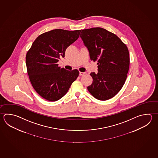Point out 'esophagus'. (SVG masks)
I'll list each match as a JSON object with an SVG mask.
<instances>
[{
    "label": "esophagus",
    "mask_w": 158,
    "mask_h": 158,
    "mask_svg": "<svg viewBox=\"0 0 158 158\" xmlns=\"http://www.w3.org/2000/svg\"><path fill=\"white\" fill-rule=\"evenodd\" d=\"M85 74V73H83V72H79V75L82 76Z\"/></svg>",
    "instance_id": "34e87169"
}]
</instances>
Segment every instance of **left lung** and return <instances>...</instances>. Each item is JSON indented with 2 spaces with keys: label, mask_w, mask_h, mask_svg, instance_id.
<instances>
[{
  "label": "left lung",
  "mask_w": 158,
  "mask_h": 158,
  "mask_svg": "<svg viewBox=\"0 0 158 158\" xmlns=\"http://www.w3.org/2000/svg\"><path fill=\"white\" fill-rule=\"evenodd\" d=\"M90 58L98 61V73H91L93 83L88 86L97 99L106 101L116 95L123 86L130 65L126 45L117 36L100 27L83 30L81 36Z\"/></svg>",
  "instance_id": "1"
}]
</instances>
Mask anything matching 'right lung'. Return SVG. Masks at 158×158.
Segmentation results:
<instances>
[{
    "instance_id": "1",
    "label": "right lung",
    "mask_w": 158,
    "mask_h": 158,
    "mask_svg": "<svg viewBox=\"0 0 158 158\" xmlns=\"http://www.w3.org/2000/svg\"><path fill=\"white\" fill-rule=\"evenodd\" d=\"M81 30H51L33 42L26 57L27 73L33 88L49 101H56L68 92L79 71L61 68L57 64L66 49L79 37Z\"/></svg>"
}]
</instances>
